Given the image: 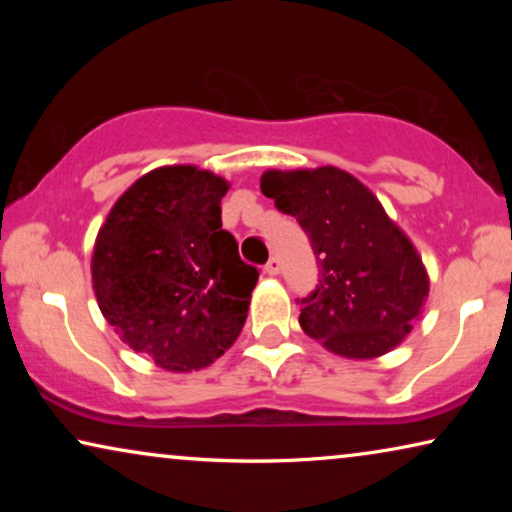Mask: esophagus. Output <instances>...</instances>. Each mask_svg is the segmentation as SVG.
Here are the masks:
<instances>
[{
  "label": "esophagus",
  "mask_w": 512,
  "mask_h": 512,
  "mask_svg": "<svg viewBox=\"0 0 512 512\" xmlns=\"http://www.w3.org/2000/svg\"><path fill=\"white\" fill-rule=\"evenodd\" d=\"M265 272H268L270 277H275V275H279V270H282V265H279V258H270L268 263H265V268H263Z\"/></svg>",
  "instance_id": "obj_1"
}]
</instances>
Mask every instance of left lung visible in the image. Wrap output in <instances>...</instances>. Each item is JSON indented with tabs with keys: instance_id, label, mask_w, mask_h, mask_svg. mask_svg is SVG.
Returning a JSON list of instances; mask_svg holds the SVG:
<instances>
[{
	"instance_id": "left-lung-1",
	"label": "left lung",
	"mask_w": 512,
	"mask_h": 512,
	"mask_svg": "<svg viewBox=\"0 0 512 512\" xmlns=\"http://www.w3.org/2000/svg\"><path fill=\"white\" fill-rule=\"evenodd\" d=\"M261 191L296 216L317 256L303 331L345 359H377L401 345L429 298V272L373 191L333 165L268 170Z\"/></svg>"
}]
</instances>
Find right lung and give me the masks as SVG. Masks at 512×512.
<instances>
[{
    "instance_id": "obj_1",
    "label": "right lung",
    "mask_w": 512,
    "mask_h": 512,
    "mask_svg": "<svg viewBox=\"0 0 512 512\" xmlns=\"http://www.w3.org/2000/svg\"><path fill=\"white\" fill-rule=\"evenodd\" d=\"M230 184L195 165H165L114 202L95 237L93 291L125 345L158 368H207L240 335L258 270L221 228Z\"/></svg>"
}]
</instances>
